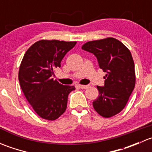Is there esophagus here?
<instances>
[{"instance_id":"obj_1","label":"esophagus","mask_w":152,"mask_h":152,"mask_svg":"<svg viewBox=\"0 0 152 152\" xmlns=\"http://www.w3.org/2000/svg\"><path fill=\"white\" fill-rule=\"evenodd\" d=\"M79 87L81 89H87L90 87V85H79Z\"/></svg>"}]
</instances>
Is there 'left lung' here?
I'll use <instances>...</instances> for the list:
<instances>
[{
	"mask_svg": "<svg viewBox=\"0 0 152 152\" xmlns=\"http://www.w3.org/2000/svg\"><path fill=\"white\" fill-rule=\"evenodd\" d=\"M82 48L96 56L99 67L107 73L104 86H97L99 96L93 102L100 115L110 118L125 107L135 85V70L131 52L113 37L87 42Z\"/></svg>",
	"mask_w": 152,
	"mask_h": 152,
	"instance_id": "left-lung-1",
	"label": "left lung"
}]
</instances>
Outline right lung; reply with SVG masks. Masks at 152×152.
<instances>
[{
  "instance_id": "1",
  "label": "right lung",
  "mask_w": 152,
  "mask_h": 152,
  "mask_svg": "<svg viewBox=\"0 0 152 152\" xmlns=\"http://www.w3.org/2000/svg\"><path fill=\"white\" fill-rule=\"evenodd\" d=\"M76 44L42 39L24 54L18 73L20 85L28 103L42 118L54 121L66 110L67 96L75 87L59 84L53 77L64 56Z\"/></svg>"
}]
</instances>
